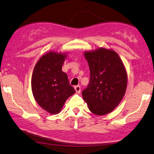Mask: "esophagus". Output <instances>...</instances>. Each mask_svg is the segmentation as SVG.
I'll list each match as a JSON object with an SVG mask.
<instances>
[{
  "mask_svg": "<svg viewBox=\"0 0 154 154\" xmlns=\"http://www.w3.org/2000/svg\"><path fill=\"white\" fill-rule=\"evenodd\" d=\"M74 89L75 90V92H76L77 94H80V87L79 86V85L75 86L74 87Z\"/></svg>",
  "mask_w": 154,
  "mask_h": 154,
  "instance_id": "1",
  "label": "esophagus"
}]
</instances>
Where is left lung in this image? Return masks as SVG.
<instances>
[{
	"label": "left lung",
	"instance_id": "8db88e82",
	"mask_svg": "<svg viewBox=\"0 0 154 154\" xmlns=\"http://www.w3.org/2000/svg\"><path fill=\"white\" fill-rule=\"evenodd\" d=\"M90 70L89 83L83 99L94 114L104 115L119 104L127 87V73L122 60L112 50L85 52Z\"/></svg>",
	"mask_w": 154,
	"mask_h": 154
}]
</instances>
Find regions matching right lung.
<instances>
[{"instance_id":"obj_1","label":"right lung","mask_w":154,"mask_h":154,"mask_svg":"<svg viewBox=\"0 0 154 154\" xmlns=\"http://www.w3.org/2000/svg\"><path fill=\"white\" fill-rule=\"evenodd\" d=\"M65 57V54L50 52L41 57L32 72L31 87L35 99L52 114L59 112L66 100L75 92L61 70Z\"/></svg>"}]
</instances>
